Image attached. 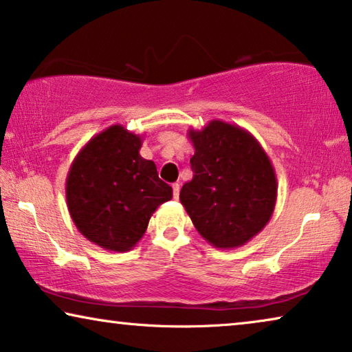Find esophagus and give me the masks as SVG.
<instances>
[{
    "label": "esophagus",
    "instance_id": "34e87169",
    "mask_svg": "<svg viewBox=\"0 0 352 352\" xmlns=\"http://www.w3.org/2000/svg\"><path fill=\"white\" fill-rule=\"evenodd\" d=\"M180 183H174V185H172V190H174V197L175 199H178V194H180Z\"/></svg>",
    "mask_w": 352,
    "mask_h": 352
}]
</instances>
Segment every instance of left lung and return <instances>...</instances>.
Masks as SVG:
<instances>
[{"label":"left lung","instance_id":"1","mask_svg":"<svg viewBox=\"0 0 352 352\" xmlns=\"http://www.w3.org/2000/svg\"><path fill=\"white\" fill-rule=\"evenodd\" d=\"M188 138L192 178L182 188V206L210 245L239 248L274 214L278 183L270 158L253 134L221 120L190 129Z\"/></svg>","mask_w":352,"mask_h":352}]
</instances>
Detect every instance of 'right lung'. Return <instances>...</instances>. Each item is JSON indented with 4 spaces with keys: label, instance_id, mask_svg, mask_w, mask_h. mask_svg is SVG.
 Wrapping results in <instances>:
<instances>
[{
    "label": "right lung",
    "instance_id": "right-lung-1",
    "mask_svg": "<svg viewBox=\"0 0 352 352\" xmlns=\"http://www.w3.org/2000/svg\"><path fill=\"white\" fill-rule=\"evenodd\" d=\"M142 135L109 126L82 146L66 178L67 210L83 237L123 253L144 237L151 214L172 199L153 161L140 156Z\"/></svg>",
    "mask_w": 352,
    "mask_h": 352
}]
</instances>
